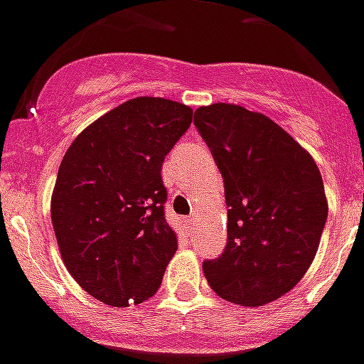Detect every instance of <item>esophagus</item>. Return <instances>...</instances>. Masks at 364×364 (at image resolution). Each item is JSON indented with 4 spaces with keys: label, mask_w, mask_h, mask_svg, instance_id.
<instances>
[{
    "label": "esophagus",
    "mask_w": 364,
    "mask_h": 364,
    "mask_svg": "<svg viewBox=\"0 0 364 364\" xmlns=\"http://www.w3.org/2000/svg\"><path fill=\"white\" fill-rule=\"evenodd\" d=\"M193 225H195L193 219H186V228H191Z\"/></svg>",
    "instance_id": "esophagus-1"
}]
</instances>
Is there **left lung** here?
Wrapping results in <instances>:
<instances>
[{
    "label": "left lung",
    "instance_id": "obj_1",
    "mask_svg": "<svg viewBox=\"0 0 364 364\" xmlns=\"http://www.w3.org/2000/svg\"><path fill=\"white\" fill-rule=\"evenodd\" d=\"M195 125L217 161L228 206V243L204 262L210 287L232 304L265 306L311 267L328 217L315 160L262 112L232 102L195 110Z\"/></svg>",
    "mask_w": 364,
    "mask_h": 364
}]
</instances>
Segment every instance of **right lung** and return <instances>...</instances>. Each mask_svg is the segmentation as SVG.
<instances>
[{"mask_svg":"<svg viewBox=\"0 0 364 364\" xmlns=\"http://www.w3.org/2000/svg\"><path fill=\"white\" fill-rule=\"evenodd\" d=\"M193 119L188 105L134 97L90 123L68 147L51 195L62 262L114 307L156 294L178 248L164 217L161 164Z\"/></svg>","mask_w":364,"mask_h":364,"instance_id":"right-lung-1","label":"right lung"}]
</instances>
